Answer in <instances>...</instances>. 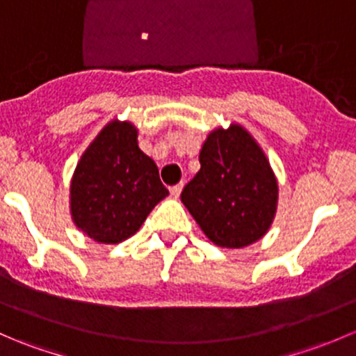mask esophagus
I'll return each instance as SVG.
<instances>
[{
	"mask_svg": "<svg viewBox=\"0 0 356 356\" xmlns=\"http://www.w3.org/2000/svg\"><path fill=\"white\" fill-rule=\"evenodd\" d=\"M182 188H184V184H182V182H179V184L172 186V188H170V195L174 196V198H179V195H181Z\"/></svg>",
	"mask_w": 356,
	"mask_h": 356,
	"instance_id": "34e87169",
	"label": "esophagus"
}]
</instances>
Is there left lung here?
I'll list each match as a JSON object with an SVG mask.
<instances>
[{"instance_id": "8db88e82", "label": "left lung", "mask_w": 356, "mask_h": 356, "mask_svg": "<svg viewBox=\"0 0 356 356\" xmlns=\"http://www.w3.org/2000/svg\"><path fill=\"white\" fill-rule=\"evenodd\" d=\"M200 163L181 200L204 234L222 248L258 241L275 215L277 182L253 138L239 125L213 131Z\"/></svg>"}]
</instances>
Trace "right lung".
<instances>
[{"instance_id":"obj_1","label":"right lung","mask_w":356,"mask_h":356,"mask_svg":"<svg viewBox=\"0 0 356 356\" xmlns=\"http://www.w3.org/2000/svg\"><path fill=\"white\" fill-rule=\"evenodd\" d=\"M167 195L155 161L139 149L138 131L127 122H111L75 168L72 217L95 241L120 243L139 231Z\"/></svg>"}]
</instances>
